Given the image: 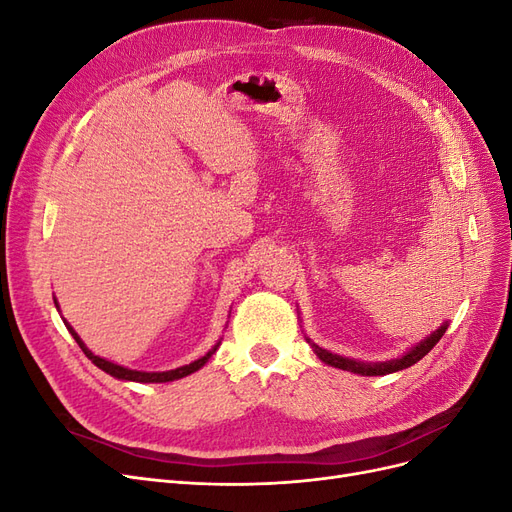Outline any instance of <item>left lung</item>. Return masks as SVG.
I'll use <instances>...</instances> for the list:
<instances>
[{"label":"left lung","mask_w":512,"mask_h":512,"mask_svg":"<svg viewBox=\"0 0 512 512\" xmlns=\"http://www.w3.org/2000/svg\"><path fill=\"white\" fill-rule=\"evenodd\" d=\"M444 331H446V324H442L438 331H433L427 339H423L421 344L414 346L408 354L401 356V359L389 361V363H374V365H371V363H359V361H352V359H344V356L331 354L327 350L318 348L316 344H312V346H314V350L318 354V359L324 361L327 365L346 369V371H352V374H361V376H384V374H393V371H399V369H406V367L414 365L416 361H421L423 356L440 342V337L444 335Z\"/></svg>","instance_id":"1"}]
</instances>
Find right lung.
<instances>
[{"label":"right lung","instance_id":"1","mask_svg":"<svg viewBox=\"0 0 512 512\" xmlns=\"http://www.w3.org/2000/svg\"><path fill=\"white\" fill-rule=\"evenodd\" d=\"M55 305H57V301H55ZM64 324L68 327V331L72 333V337L76 339V344L81 346V350L85 352V356L87 359L94 363L96 367H100L102 371H106V374H111V376H115V378H119V380H132V382H170V380H179V378H183V376H190V374H194L196 369H200L203 367L209 359H211V354L218 350V346L215 348H211L203 359H198V361H194V363H190V365H183V367H177V369H170V371H136V369H128V367H121V365H115V363H111V361H106V359H100V356H96L94 352H91L83 342H81V337L74 333V329L70 327V324L64 320Z\"/></svg>","mask_w":512,"mask_h":512}]
</instances>
